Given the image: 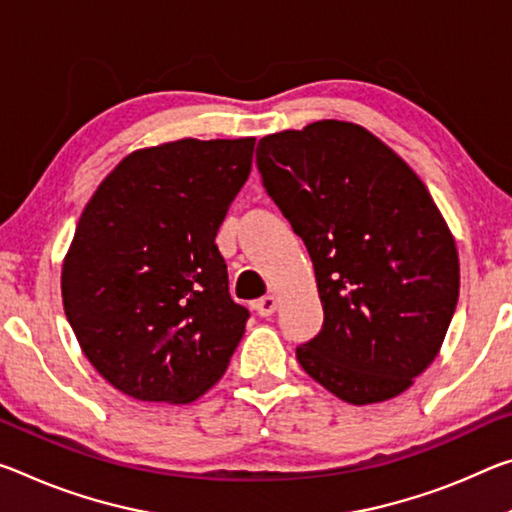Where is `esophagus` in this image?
I'll return each instance as SVG.
<instances>
[{
    "label": "esophagus",
    "mask_w": 512,
    "mask_h": 512,
    "mask_svg": "<svg viewBox=\"0 0 512 512\" xmlns=\"http://www.w3.org/2000/svg\"><path fill=\"white\" fill-rule=\"evenodd\" d=\"M253 307H255V312L259 316H271L275 310H278V298H275V296H264V298L255 300Z\"/></svg>",
    "instance_id": "1"
}]
</instances>
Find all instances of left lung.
Returning a JSON list of instances; mask_svg holds the SVG:
<instances>
[{
    "label": "left lung",
    "mask_w": 512,
    "mask_h": 512,
    "mask_svg": "<svg viewBox=\"0 0 512 512\" xmlns=\"http://www.w3.org/2000/svg\"><path fill=\"white\" fill-rule=\"evenodd\" d=\"M257 168L312 257L323 305L300 367L346 403L399 396L437 358L458 303L456 241L431 193L342 120L264 136Z\"/></svg>",
    "instance_id": "obj_1"
}]
</instances>
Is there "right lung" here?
I'll return each mask as SVG.
<instances>
[{
    "mask_svg": "<svg viewBox=\"0 0 512 512\" xmlns=\"http://www.w3.org/2000/svg\"><path fill=\"white\" fill-rule=\"evenodd\" d=\"M255 139L136 150L104 177L63 259V310L104 380L139 401L191 403L223 376L248 310L227 291L216 232Z\"/></svg>",
    "mask_w": 512,
    "mask_h": 512,
    "instance_id": "1",
    "label": "right lung"
}]
</instances>
